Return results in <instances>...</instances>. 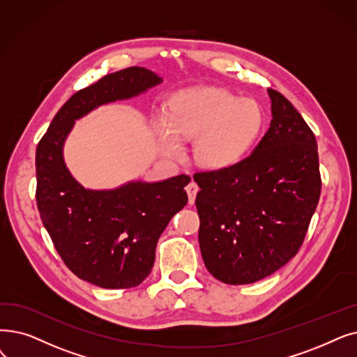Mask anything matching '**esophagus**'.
Wrapping results in <instances>:
<instances>
[{"label": "esophagus", "instance_id": "obj_1", "mask_svg": "<svg viewBox=\"0 0 357 357\" xmlns=\"http://www.w3.org/2000/svg\"><path fill=\"white\" fill-rule=\"evenodd\" d=\"M187 192H188V199H190V204H194V201H195V195H197V192H198V185L194 182V181H191L188 185H187Z\"/></svg>", "mask_w": 357, "mask_h": 357}]
</instances>
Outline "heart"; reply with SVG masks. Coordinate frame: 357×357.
<instances>
[{"instance_id":"b5f03b06","label":"heart","mask_w":357,"mask_h":357,"mask_svg":"<svg viewBox=\"0 0 357 357\" xmlns=\"http://www.w3.org/2000/svg\"><path fill=\"white\" fill-rule=\"evenodd\" d=\"M261 107L220 87H195L178 93L166 115L154 121V132L172 159L185 153L183 142L195 140V160L210 170L238 165L250 151L262 128Z\"/></svg>"}]
</instances>
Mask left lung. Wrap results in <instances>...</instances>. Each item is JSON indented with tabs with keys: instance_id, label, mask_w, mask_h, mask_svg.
Returning <instances> with one entry per match:
<instances>
[{
	"instance_id": "left-lung-1",
	"label": "left lung",
	"mask_w": 357,
	"mask_h": 357,
	"mask_svg": "<svg viewBox=\"0 0 357 357\" xmlns=\"http://www.w3.org/2000/svg\"><path fill=\"white\" fill-rule=\"evenodd\" d=\"M267 91L270 128L250 156L194 175L201 255L210 274L226 284L255 283L287 264L321 194L314 132L283 95Z\"/></svg>"
}]
</instances>
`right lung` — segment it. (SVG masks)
I'll return each mask as SVG.
<instances>
[{
  "mask_svg": "<svg viewBox=\"0 0 357 357\" xmlns=\"http://www.w3.org/2000/svg\"><path fill=\"white\" fill-rule=\"evenodd\" d=\"M160 83V75L143 67L105 75L64 103L36 149V201L43 226L66 266L82 280L103 289L135 287L150 274L160 235L188 203L183 188L191 178L84 188L67 167L64 144L77 119L99 106L140 96Z\"/></svg>",
  "mask_w": 357,
  "mask_h": 357,
  "instance_id": "obj_1",
  "label": "right lung"
}]
</instances>
